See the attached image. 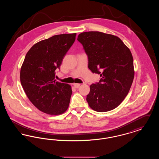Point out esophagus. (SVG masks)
Here are the masks:
<instances>
[{
  "mask_svg": "<svg viewBox=\"0 0 159 159\" xmlns=\"http://www.w3.org/2000/svg\"><path fill=\"white\" fill-rule=\"evenodd\" d=\"M80 86V84H79V83H75V84H74V87H75V88H79Z\"/></svg>",
  "mask_w": 159,
  "mask_h": 159,
  "instance_id": "34e87169",
  "label": "esophagus"
}]
</instances>
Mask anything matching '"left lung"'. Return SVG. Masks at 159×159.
I'll return each mask as SVG.
<instances>
[{
	"label": "left lung",
	"mask_w": 159,
	"mask_h": 159,
	"mask_svg": "<svg viewBox=\"0 0 159 159\" xmlns=\"http://www.w3.org/2000/svg\"><path fill=\"white\" fill-rule=\"evenodd\" d=\"M77 40L88 57V68L101 77L98 83L90 86L89 106L98 112L113 110L125 98L134 80L130 49L117 36L99 31L82 33Z\"/></svg>",
	"instance_id": "left-lung-1"
}]
</instances>
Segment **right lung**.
<instances>
[{"mask_svg": "<svg viewBox=\"0 0 159 159\" xmlns=\"http://www.w3.org/2000/svg\"><path fill=\"white\" fill-rule=\"evenodd\" d=\"M76 33L55 35L33 46L26 54L20 70L23 89L40 111L59 115L68 109L71 87L55 80V70L76 39Z\"/></svg>", "mask_w": 159, "mask_h": 159, "instance_id": "right-lung-1", "label": "right lung"}]
</instances>
